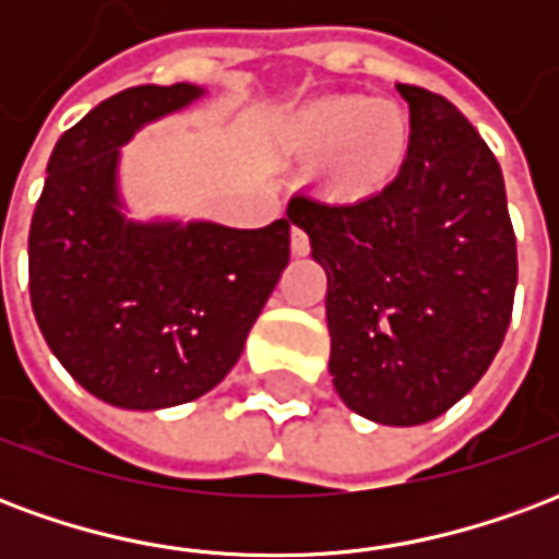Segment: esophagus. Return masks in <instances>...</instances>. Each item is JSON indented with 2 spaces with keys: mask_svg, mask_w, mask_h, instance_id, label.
Wrapping results in <instances>:
<instances>
[{
  "mask_svg": "<svg viewBox=\"0 0 559 559\" xmlns=\"http://www.w3.org/2000/svg\"><path fill=\"white\" fill-rule=\"evenodd\" d=\"M290 251L296 257H305L311 251V239H308V233L302 227H293L290 230Z\"/></svg>",
  "mask_w": 559,
  "mask_h": 559,
  "instance_id": "esophagus-1",
  "label": "esophagus"
}]
</instances>
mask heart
I'll use <instances>...</instances> for the list:
<instances>
[{
	"label": "heart",
	"instance_id": "1",
	"mask_svg": "<svg viewBox=\"0 0 559 559\" xmlns=\"http://www.w3.org/2000/svg\"><path fill=\"white\" fill-rule=\"evenodd\" d=\"M281 152L311 164V185L332 206H365L389 194L413 152L411 116L368 95H326L281 128Z\"/></svg>",
	"mask_w": 559,
	"mask_h": 559
}]
</instances>
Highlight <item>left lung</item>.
I'll return each instance as SVG.
<instances>
[{
  "instance_id": "1",
  "label": "left lung",
  "mask_w": 559,
  "mask_h": 559,
  "mask_svg": "<svg viewBox=\"0 0 559 559\" xmlns=\"http://www.w3.org/2000/svg\"><path fill=\"white\" fill-rule=\"evenodd\" d=\"M413 152L365 206L293 197L287 218L326 269L329 374L365 419L443 416L488 371L512 320L515 230L500 164L443 95L399 83Z\"/></svg>"
}]
</instances>
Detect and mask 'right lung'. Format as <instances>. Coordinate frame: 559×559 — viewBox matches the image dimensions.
<instances>
[{"label": "right lung", "mask_w": 559, "mask_h": 559, "mask_svg": "<svg viewBox=\"0 0 559 559\" xmlns=\"http://www.w3.org/2000/svg\"><path fill=\"white\" fill-rule=\"evenodd\" d=\"M200 86H134L56 143L29 227V299L47 347L80 386L126 411L206 395L290 263V218L260 230L212 221H131L119 146Z\"/></svg>", "instance_id": "right-lung-1"}]
</instances>
